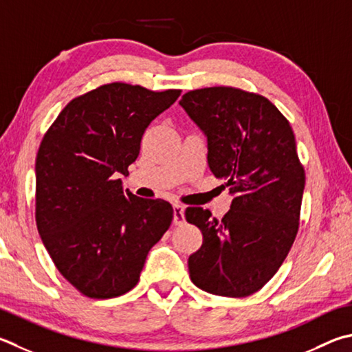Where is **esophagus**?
Segmentation results:
<instances>
[{
	"label": "esophagus",
	"mask_w": 352,
	"mask_h": 352,
	"mask_svg": "<svg viewBox=\"0 0 352 352\" xmlns=\"http://www.w3.org/2000/svg\"><path fill=\"white\" fill-rule=\"evenodd\" d=\"M174 223L175 225H183L184 223V206L178 203L174 204Z\"/></svg>",
	"instance_id": "esophagus-1"
}]
</instances>
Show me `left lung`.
I'll return each mask as SVG.
<instances>
[{
    "mask_svg": "<svg viewBox=\"0 0 352 352\" xmlns=\"http://www.w3.org/2000/svg\"><path fill=\"white\" fill-rule=\"evenodd\" d=\"M208 138V164L234 195L221 220L188 208L203 243L188 260L192 283L209 294L246 297L261 289L282 266L298 231L305 170L296 137L270 100L217 86L180 100Z\"/></svg>",
    "mask_w": 352,
    "mask_h": 352,
    "instance_id": "obj_1",
    "label": "left lung"
}]
</instances>
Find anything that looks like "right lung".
<instances>
[{
    "label": "right lung",
    "instance_id": "1",
    "mask_svg": "<svg viewBox=\"0 0 352 352\" xmlns=\"http://www.w3.org/2000/svg\"><path fill=\"white\" fill-rule=\"evenodd\" d=\"M182 91L111 82L74 98L44 135L35 163L38 232L56 270L91 298L138 283L151 248L174 219L164 200L123 190L151 121Z\"/></svg>",
    "mask_w": 352,
    "mask_h": 352
}]
</instances>
